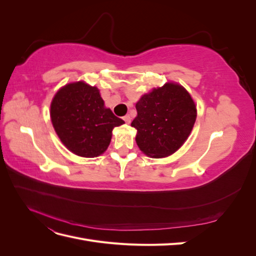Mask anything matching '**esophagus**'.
Here are the masks:
<instances>
[{"label": "esophagus", "instance_id": "obj_1", "mask_svg": "<svg viewBox=\"0 0 256 256\" xmlns=\"http://www.w3.org/2000/svg\"><path fill=\"white\" fill-rule=\"evenodd\" d=\"M122 120H125V122H126V124H130V122H131V118H130V116H129L128 114H127V115H125V116H124Z\"/></svg>", "mask_w": 256, "mask_h": 256}]
</instances>
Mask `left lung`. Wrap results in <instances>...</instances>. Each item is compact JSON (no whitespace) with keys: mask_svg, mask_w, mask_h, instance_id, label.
Segmentation results:
<instances>
[{"mask_svg":"<svg viewBox=\"0 0 256 256\" xmlns=\"http://www.w3.org/2000/svg\"><path fill=\"white\" fill-rule=\"evenodd\" d=\"M136 142L144 154L164 158L187 140L196 118V108L182 85L166 83L145 94L136 104Z\"/></svg>","mask_w":256,"mask_h":256,"instance_id":"8db88e82","label":"left lung"}]
</instances>
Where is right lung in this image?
Returning a JSON list of instances; mask_svg holds the SVG:
<instances>
[{
	"mask_svg": "<svg viewBox=\"0 0 256 256\" xmlns=\"http://www.w3.org/2000/svg\"><path fill=\"white\" fill-rule=\"evenodd\" d=\"M51 120L67 148L88 158L106 152L113 128L125 122L106 109L97 88L82 81L56 92L51 102Z\"/></svg>",
	"mask_w": 256,
	"mask_h": 256,
	"instance_id": "right-lung-1",
	"label": "right lung"
}]
</instances>
